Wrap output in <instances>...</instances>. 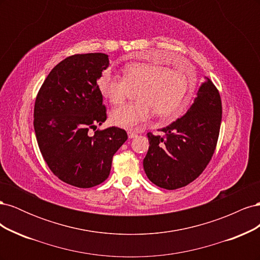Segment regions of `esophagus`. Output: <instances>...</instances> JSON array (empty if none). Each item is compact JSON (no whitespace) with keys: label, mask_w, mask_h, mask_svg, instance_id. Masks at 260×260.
Wrapping results in <instances>:
<instances>
[{"label":"esophagus","mask_w":260,"mask_h":260,"mask_svg":"<svg viewBox=\"0 0 260 260\" xmlns=\"http://www.w3.org/2000/svg\"><path fill=\"white\" fill-rule=\"evenodd\" d=\"M128 136H129V138H130V139H132V138H136V137H137V133H136V132H133V131H128Z\"/></svg>","instance_id":"34e87169"}]
</instances>
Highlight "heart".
I'll use <instances>...</instances> for the list:
<instances>
[{"label":"heart","mask_w":260,"mask_h":260,"mask_svg":"<svg viewBox=\"0 0 260 260\" xmlns=\"http://www.w3.org/2000/svg\"><path fill=\"white\" fill-rule=\"evenodd\" d=\"M98 88L113 105L122 104L131 92L138 90L137 103L118 107L111 114V121L117 127L137 129L153 112L166 122L182 116L193 99L196 78L192 72L133 62L124 67L123 78L104 72Z\"/></svg>","instance_id":"obj_1"}]
</instances>
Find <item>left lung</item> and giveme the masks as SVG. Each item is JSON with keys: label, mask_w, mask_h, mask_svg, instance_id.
<instances>
[{"label": "left lung", "mask_w": 260, "mask_h": 260, "mask_svg": "<svg viewBox=\"0 0 260 260\" xmlns=\"http://www.w3.org/2000/svg\"><path fill=\"white\" fill-rule=\"evenodd\" d=\"M221 118L219 91L206 77L186 114L160 130L164 137L147 133V178L157 186L176 190L200 177L214 155Z\"/></svg>", "instance_id": "8db88e82"}]
</instances>
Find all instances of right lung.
Returning <instances> with one entry per match:
<instances>
[{"label":"right lung","mask_w":260,"mask_h":260,"mask_svg":"<svg viewBox=\"0 0 260 260\" xmlns=\"http://www.w3.org/2000/svg\"><path fill=\"white\" fill-rule=\"evenodd\" d=\"M108 65L103 53L72 55L51 70L36 99L34 127L43 158L59 180L77 187L104 182L128 139L117 127L89 133L107 118L98 79Z\"/></svg>","instance_id":"right-lung-1"}]
</instances>
